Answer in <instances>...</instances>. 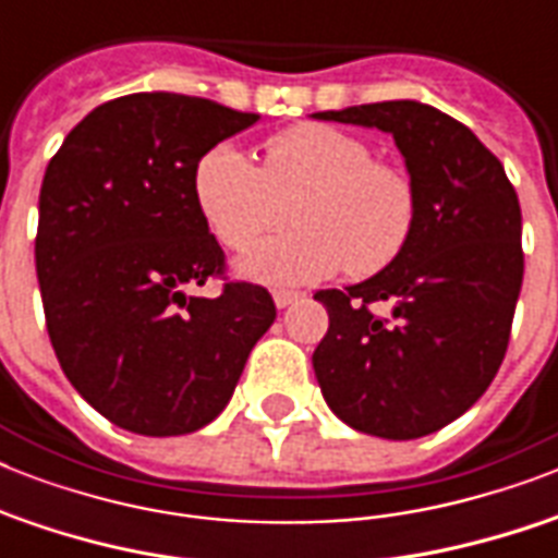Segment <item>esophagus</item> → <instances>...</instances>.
Segmentation results:
<instances>
[{
  "label": "esophagus",
  "mask_w": 558,
  "mask_h": 558,
  "mask_svg": "<svg viewBox=\"0 0 558 558\" xmlns=\"http://www.w3.org/2000/svg\"><path fill=\"white\" fill-rule=\"evenodd\" d=\"M271 298H275V306H278V310H287L289 304H295V301H301V292H289V289H275V292H271Z\"/></svg>",
  "instance_id": "34e87169"
}]
</instances>
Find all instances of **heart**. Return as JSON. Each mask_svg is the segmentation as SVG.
I'll list each match as a JSON object with an SVG mask.
<instances>
[{"label":"heart","instance_id":"heart-1","mask_svg":"<svg viewBox=\"0 0 558 558\" xmlns=\"http://www.w3.org/2000/svg\"><path fill=\"white\" fill-rule=\"evenodd\" d=\"M193 196L205 226L231 252H245L295 204L299 231L245 254L236 271L289 287L350 269L367 278L405 252L420 199L405 170L371 159L365 138L330 124L289 126L266 144L263 168L219 144L202 156Z\"/></svg>","mask_w":558,"mask_h":558}]
</instances>
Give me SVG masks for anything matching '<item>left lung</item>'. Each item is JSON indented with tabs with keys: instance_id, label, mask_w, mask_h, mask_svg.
Instances as JSON below:
<instances>
[{
	"instance_id": "8db88e82",
	"label": "left lung",
	"mask_w": 558,
	"mask_h": 558,
	"mask_svg": "<svg viewBox=\"0 0 558 558\" xmlns=\"http://www.w3.org/2000/svg\"><path fill=\"white\" fill-rule=\"evenodd\" d=\"M315 118L393 135L420 199L414 236L388 269L315 292L330 315L315 379L350 428L416 440L466 414L501 367L524 278L519 196L477 135L428 104ZM371 303H388L391 318Z\"/></svg>"
}]
</instances>
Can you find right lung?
Returning <instances> with one entry per match:
<instances>
[{
	"label": "right lung",
	"instance_id": "1",
	"mask_svg": "<svg viewBox=\"0 0 558 558\" xmlns=\"http://www.w3.org/2000/svg\"><path fill=\"white\" fill-rule=\"evenodd\" d=\"M257 121L217 100L138 92L92 109L48 161L34 257L65 379L118 428L177 437L228 405L275 322L254 283H226L193 196L208 150Z\"/></svg>",
	"mask_w": 558,
	"mask_h": 558
}]
</instances>
